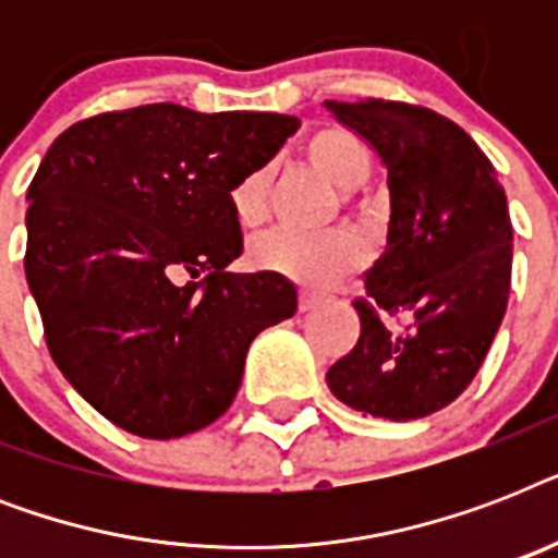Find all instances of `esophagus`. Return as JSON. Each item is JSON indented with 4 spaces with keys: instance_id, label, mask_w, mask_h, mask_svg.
I'll list each match as a JSON object with an SVG mask.
<instances>
[{
    "instance_id": "1",
    "label": "esophagus",
    "mask_w": 558,
    "mask_h": 558,
    "mask_svg": "<svg viewBox=\"0 0 558 558\" xmlns=\"http://www.w3.org/2000/svg\"><path fill=\"white\" fill-rule=\"evenodd\" d=\"M322 306V298L313 295V292H301V298H298V310L301 313H310V310H318Z\"/></svg>"
}]
</instances>
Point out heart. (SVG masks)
<instances>
[{
  "mask_svg": "<svg viewBox=\"0 0 558 558\" xmlns=\"http://www.w3.org/2000/svg\"><path fill=\"white\" fill-rule=\"evenodd\" d=\"M306 161L322 173L332 187L353 191L365 185L373 170V153L362 135L350 133L348 126L327 124L315 130L304 144ZM271 170L257 168L231 187V210L243 228H257L269 214ZM365 260V248L348 231H332L322 236H298L289 231L254 240L248 263L254 269L280 275L301 287L324 289L356 271Z\"/></svg>",
  "mask_w": 558,
  "mask_h": 558,
  "instance_id": "heart-1",
  "label": "heart"
}]
</instances>
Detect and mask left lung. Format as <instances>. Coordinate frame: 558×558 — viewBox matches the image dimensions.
Wrapping results in <instances>:
<instances>
[{
  "mask_svg": "<svg viewBox=\"0 0 558 558\" xmlns=\"http://www.w3.org/2000/svg\"><path fill=\"white\" fill-rule=\"evenodd\" d=\"M388 168V245L356 298V348L327 371L344 405L393 423L469 388L507 313L512 222L484 150L440 112L402 100H327Z\"/></svg>",
  "mask_w": 558,
  "mask_h": 558,
  "instance_id": "1",
  "label": "left lung"
}]
</instances>
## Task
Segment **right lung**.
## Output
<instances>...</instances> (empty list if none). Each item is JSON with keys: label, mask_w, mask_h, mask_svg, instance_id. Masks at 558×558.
<instances>
[{"label": "right lung", "mask_w": 558, "mask_h": 558, "mask_svg": "<svg viewBox=\"0 0 558 558\" xmlns=\"http://www.w3.org/2000/svg\"><path fill=\"white\" fill-rule=\"evenodd\" d=\"M295 130L147 104L77 121L39 161L25 278L54 365L118 428L173 440L219 420L254 336L295 315L287 278L226 269L243 254L231 187Z\"/></svg>", "instance_id": "right-lung-1"}]
</instances>
